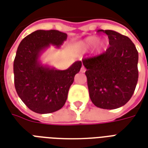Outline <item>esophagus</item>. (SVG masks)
<instances>
[{
  "label": "esophagus",
  "instance_id": "obj_1",
  "mask_svg": "<svg viewBox=\"0 0 148 148\" xmlns=\"http://www.w3.org/2000/svg\"><path fill=\"white\" fill-rule=\"evenodd\" d=\"M81 72H82V73H84V72H85V68L84 67L82 66V67L81 68Z\"/></svg>",
  "mask_w": 148,
  "mask_h": 148
}]
</instances>
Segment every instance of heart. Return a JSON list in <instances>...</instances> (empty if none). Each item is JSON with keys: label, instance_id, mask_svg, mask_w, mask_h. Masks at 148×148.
<instances>
[{"label": "heart", "instance_id": "obj_1", "mask_svg": "<svg viewBox=\"0 0 148 148\" xmlns=\"http://www.w3.org/2000/svg\"><path fill=\"white\" fill-rule=\"evenodd\" d=\"M106 41L103 40H99L97 36H89L85 38L84 40L80 41L78 44V48L82 52H87L94 47L97 50H100L104 47Z\"/></svg>", "mask_w": 148, "mask_h": 148}]
</instances>
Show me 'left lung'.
<instances>
[{
  "mask_svg": "<svg viewBox=\"0 0 148 148\" xmlns=\"http://www.w3.org/2000/svg\"><path fill=\"white\" fill-rule=\"evenodd\" d=\"M110 46L98 56L82 60L90 99L97 108L112 110L132 97L138 81V52L130 38L114 30L100 29Z\"/></svg>",
  "mask_w": 148,
  "mask_h": 148,
  "instance_id": "8db88e82",
  "label": "left lung"
}]
</instances>
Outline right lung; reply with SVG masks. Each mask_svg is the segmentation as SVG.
Returning <instances> with one entry per match:
<instances>
[{
  "instance_id": "add662e5",
  "label": "right lung",
  "mask_w": 148,
  "mask_h": 148,
  "mask_svg": "<svg viewBox=\"0 0 148 148\" xmlns=\"http://www.w3.org/2000/svg\"><path fill=\"white\" fill-rule=\"evenodd\" d=\"M66 38V34L59 30L38 29L24 38L17 49L13 65L15 87L22 101L34 112L52 113L63 108L82 67V61L64 71L41 63L40 56L50 45L60 49Z\"/></svg>"
}]
</instances>
